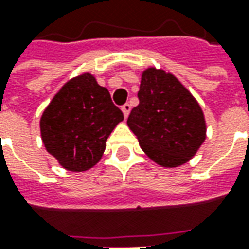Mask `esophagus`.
I'll return each instance as SVG.
<instances>
[{
    "mask_svg": "<svg viewBox=\"0 0 249 249\" xmlns=\"http://www.w3.org/2000/svg\"><path fill=\"white\" fill-rule=\"evenodd\" d=\"M121 110H123V113H124L125 117H128V114H129L130 112V104H124V105L121 107Z\"/></svg>",
    "mask_w": 249,
    "mask_h": 249,
    "instance_id": "esophagus-1",
    "label": "esophagus"
}]
</instances>
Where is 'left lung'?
I'll return each mask as SVG.
<instances>
[{"label":"left lung","mask_w":249,"mask_h":249,"mask_svg":"<svg viewBox=\"0 0 249 249\" xmlns=\"http://www.w3.org/2000/svg\"><path fill=\"white\" fill-rule=\"evenodd\" d=\"M139 105L128 117L142 151L162 167L187 162L205 140L203 110L178 78L161 69L142 73Z\"/></svg>","instance_id":"8db88e82"}]
</instances>
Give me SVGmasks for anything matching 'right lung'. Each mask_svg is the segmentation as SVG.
<instances>
[{"label": "right lung", "instance_id": "right-lung-1", "mask_svg": "<svg viewBox=\"0 0 249 249\" xmlns=\"http://www.w3.org/2000/svg\"><path fill=\"white\" fill-rule=\"evenodd\" d=\"M124 114L112 103L108 89L85 73L60 89L41 117L46 151L62 167L81 172L103 156L105 141Z\"/></svg>", "mask_w": 249, "mask_h": 249}]
</instances>
